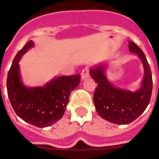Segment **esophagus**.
Returning a JSON list of instances; mask_svg holds the SVG:
<instances>
[{"label":"esophagus","instance_id":"34e87169","mask_svg":"<svg viewBox=\"0 0 159 159\" xmlns=\"http://www.w3.org/2000/svg\"><path fill=\"white\" fill-rule=\"evenodd\" d=\"M82 79L84 80L86 79V78H87V77H89L90 76V73H89V68L87 67H86L85 68H83L82 71Z\"/></svg>","mask_w":159,"mask_h":159}]
</instances>
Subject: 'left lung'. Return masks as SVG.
I'll list each match as a JSON object with an SVG mask.
<instances>
[{
    "label": "left lung",
    "instance_id": "obj_1",
    "mask_svg": "<svg viewBox=\"0 0 159 159\" xmlns=\"http://www.w3.org/2000/svg\"><path fill=\"white\" fill-rule=\"evenodd\" d=\"M129 49L138 55L144 68V77L138 91L133 92L114 87L105 74L106 65L90 70V74L97 82L93 95L97 112L102 118L117 125H127L138 118L150 102L153 89L152 72L145 54L134 42H129Z\"/></svg>",
    "mask_w": 159,
    "mask_h": 159
}]
</instances>
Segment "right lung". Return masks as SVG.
<instances>
[{
  "mask_svg": "<svg viewBox=\"0 0 159 159\" xmlns=\"http://www.w3.org/2000/svg\"><path fill=\"white\" fill-rule=\"evenodd\" d=\"M34 44L32 40L19 51L7 76V93L17 116L39 128L52 125L64 115L70 93L80 83L81 75L54 77L44 87H27L21 82L19 62Z\"/></svg>",
  "mask_w": 159,
  "mask_h": 159,
  "instance_id": "obj_1",
  "label": "right lung"
}]
</instances>
